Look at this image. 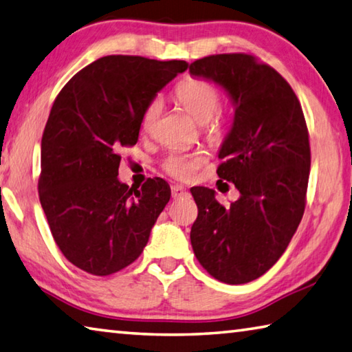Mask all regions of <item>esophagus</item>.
<instances>
[{
	"label": "esophagus",
	"instance_id": "34e87169",
	"mask_svg": "<svg viewBox=\"0 0 352 352\" xmlns=\"http://www.w3.org/2000/svg\"><path fill=\"white\" fill-rule=\"evenodd\" d=\"M170 192H172V198H174V200H178V198H183V197H188L189 195L186 188L180 186V184H175V186H172Z\"/></svg>",
	"mask_w": 352,
	"mask_h": 352
}]
</instances>
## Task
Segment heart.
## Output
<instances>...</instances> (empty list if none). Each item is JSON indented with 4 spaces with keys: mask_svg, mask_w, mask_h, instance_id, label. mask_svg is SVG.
I'll use <instances>...</instances> for the list:
<instances>
[{
    "mask_svg": "<svg viewBox=\"0 0 352 352\" xmlns=\"http://www.w3.org/2000/svg\"><path fill=\"white\" fill-rule=\"evenodd\" d=\"M175 98L183 106V109L194 118L197 123H206L219 109L220 95L212 82L203 78H186L175 87ZM163 109L162 98H152L144 107L142 117V127L149 129L155 123L160 112ZM221 121L217 118L209 124V132L217 135L220 132ZM204 162L200 152H174L164 162V169L168 174L177 178H189L194 175L198 166Z\"/></svg>",
    "mask_w": 352,
    "mask_h": 352,
    "instance_id": "1",
    "label": "heart"
}]
</instances>
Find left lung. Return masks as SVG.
<instances>
[{
  "label": "left lung",
  "mask_w": 352,
  "mask_h": 352,
  "mask_svg": "<svg viewBox=\"0 0 352 352\" xmlns=\"http://www.w3.org/2000/svg\"><path fill=\"white\" fill-rule=\"evenodd\" d=\"M189 72L219 85L234 106L217 174L240 192L225 208L214 189H190L198 206L190 243L214 278L252 282L277 263L303 217L311 149L302 106L283 76L252 55L204 56Z\"/></svg>",
  "instance_id": "1"
}]
</instances>
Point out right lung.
<instances>
[{"label": "right lung", "instance_id": "right-lung-1", "mask_svg": "<svg viewBox=\"0 0 352 352\" xmlns=\"http://www.w3.org/2000/svg\"><path fill=\"white\" fill-rule=\"evenodd\" d=\"M186 61L109 55L61 89L41 140L40 201L63 255L109 276L143 252L170 198L163 178L142 189L118 180L120 154L138 142L144 107Z\"/></svg>", "mask_w": 352, "mask_h": 352}]
</instances>
